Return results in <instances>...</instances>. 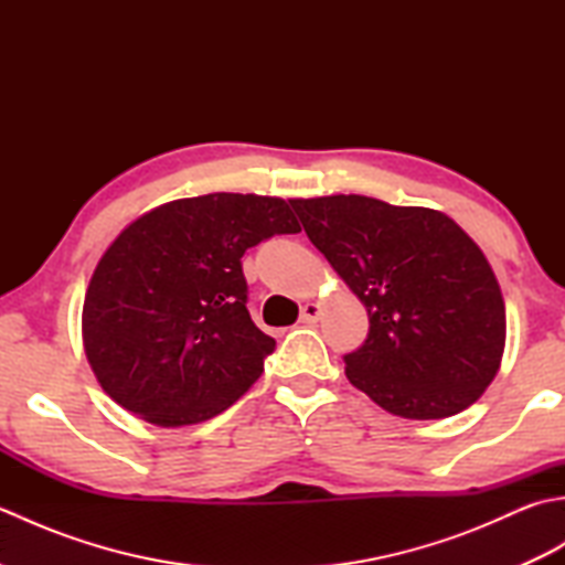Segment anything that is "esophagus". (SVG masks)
I'll list each match as a JSON object with an SVG mask.
<instances>
[{
	"label": "esophagus",
	"mask_w": 565,
	"mask_h": 565,
	"mask_svg": "<svg viewBox=\"0 0 565 565\" xmlns=\"http://www.w3.org/2000/svg\"><path fill=\"white\" fill-rule=\"evenodd\" d=\"M320 313H322V308H320V303H303L301 306V322H318L320 320Z\"/></svg>",
	"instance_id": "obj_1"
}]
</instances>
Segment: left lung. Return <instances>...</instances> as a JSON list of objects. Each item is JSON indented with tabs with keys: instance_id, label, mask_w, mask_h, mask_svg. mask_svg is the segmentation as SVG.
Listing matches in <instances>:
<instances>
[{
	"instance_id": "left-lung-1",
	"label": "left lung",
	"mask_w": 565,
	"mask_h": 565,
	"mask_svg": "<svg viewBox=\"0 0 565 565\" xmlns=\"http://www.w3.org/2000/svg\"><path fill=\"white\" fill-rule=\"evenodd\" d=\"M310 237L369 313L347 379L383 411L439 419L481 398L505 350L493 269L449 215L369 196L291 199Z\"/></svg>"
}]
</instances>
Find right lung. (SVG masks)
Here are the masks:
<instances>
[{
	"instance_id": "obj_1",
	"label": "right lung",
	"mask_w": 565,
	"mask_h": 565,
	"mask_svg": "<svg viewBox=\"0 0 565 565\" xmlns=\"http://www.w3.org/2000/svg\"><path fill=\"white\" fill-rule=\"evenodd\" d=\"M286 233H301L289 203L257 194L179 199L130 223L84 296V352L102 388L160 427L231 407L276 347L249 318L239 259Z\"/></svg>"
}]
</instances>
